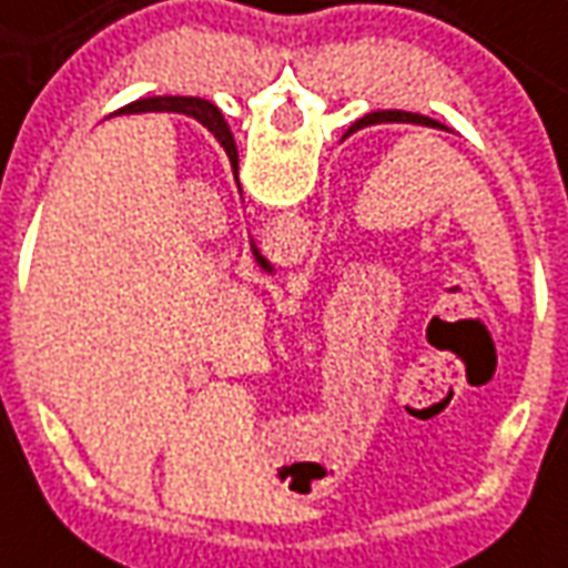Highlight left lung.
<instances>
[{
	"mask_svg": "<svg viewBox=\"0 0 568 568\" xmlns=\"http://www.w3.org/2000/svg\"><path fill=\"white\" fill-rule=\"evenodd\" d=\"M382 122H413V124H425V128H444V124L434 122V119H428V115H416V112H404V110H382V112H369V115H364V119H357V122L348 128V134H355V131L367 128V124H382Z\"/></svg>",
	"mask_w": 568,
	"mask_h": 568,
	"instance_id": "1",
	"label": "left lung"
}]
</instances>
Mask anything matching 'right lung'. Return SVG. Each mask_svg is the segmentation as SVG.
Instances as JSON below:
<instances>
[{
	"instance_id": "1",
	"label": "right lung",
	"mask_w": 568,
	"mask_h": 568,
	"mask_svg": "<svg viewBox=\"0 0 568 568\" xmlns=\"http://www.w3.org/2000/svg\"><path fill=\"white\" fill-rule=\"evenodd\" d=\"M183 112V115H192V119H199L207 131H211L216 140H220V146L226 149L229 162H232V171H235V180H239V146H235V136L229 131L226 119H223V112L213 106L211 100H201V98H146V100H134V103H128L122 110L115 112V115H122V112ZM253 256H256V263L263 265L265 272H272V265L265 263L260 251L253 247Z\"/></svg>"
}]
</instances>
